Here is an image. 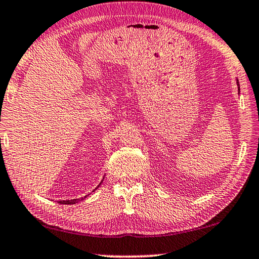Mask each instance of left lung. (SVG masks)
Masks as SVG:
<instances>
[{
	"label": "left lung",
	"mask_w": 259,
	"mask_h": 259,
	"mask_svg": "<svg viewBox=\"0 0 259 259\" xmlns=\"http://www.w3.org/2000/svg\"><path fill=\"white\" fill-rule=\"evenodd\" d=\"M237 85H238V91H239V92H240V86H239V80H238V79H237Z\"/></svg>",
	"instance_id": "1"
}]
</instances>
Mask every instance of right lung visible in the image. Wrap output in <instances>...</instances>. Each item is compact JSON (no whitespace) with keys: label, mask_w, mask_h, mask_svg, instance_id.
Segmentation results:
<instances>
[{"label":"right lung","mask_w":259,"mask_h":259,"mask_svg":"<svg viewBox=\"0 0 259 259\" xmlns=\"http://www.w3.org/2000/svg\"><path fill=\"white\" fill-rule=\"evenodd\" d=\"M103 179H104V177H103ZM102 182H103V180L102 181H101V183H102ZM101 183L98 185V186H96L95 187V190L94 191H96V189H99V186L101 185ZM93 191V192H94ZM90 195V194H89ZM86 197H88V195H85L84 197H80V199H73V200H65V201H58V203H60V204H76V203H78V202L79 201H83L84 199H86Z\"/></svg>","instance_id":"obj_1"}]
</instances>
